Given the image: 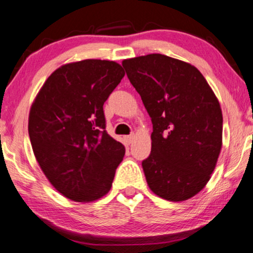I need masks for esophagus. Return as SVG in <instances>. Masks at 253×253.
Listing matches in <instances>:
<instances>
[{
    "label": "esophagus",
    "instance_id": "1",
    "mask_svg": "<svg viewBox=\"0 0 253 253\" xmlns=\"http://www.w3.org/2000/svg\"><path fill=\"white\" fill-rule=\"evenodd\" d=\"M133 138H134L133 134H130V136H124V141H126V144L129 145V144L132 143Z\"/></svg>",
    "mask_w": 253,
    "mask_h": 253
}]
</instances>
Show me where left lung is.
<instances>
[{"instance_id":"1","label":"left lung","mask_w":253,"mask_h":253,"mask_svg":"<svg viewBox=\"0 0 253 253\" xmlns=\"http://www.w3.org/2000/svg\"><path fill=\"white\" fill-rule=\"evenodd\" d=\"M153 124L143 170L152 192L169 202L209 183L222 147V110L198 69L162 54L122 62Z\"/></svg>"}]
</instances>
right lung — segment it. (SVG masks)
I'll use <instances>...</instances> for the list:
<instances>
[{"label":"right lung","instance_id":"obj_1","mask_svg":"<svg viewBox=\"0 0 253 253\" xmlns=\"http://www.w3.org/2000/svg\"><path fill=\"white\" fill-rule=\"evenodd\" d=\"M126 72L83 60L56 69L38 92L29 134L41 170L62 196L91 203L109 192L126 147L106 132L103 103Z\"/></svg>","mask_w":253,"mask_h":253}]
</instances>
